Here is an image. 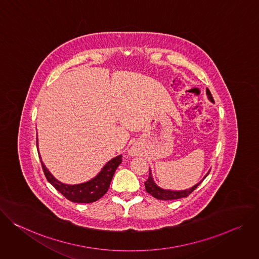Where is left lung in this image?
I'll list each match as a JSON object with an SVG mask.
<instances>
[{
    "instance_id": "8db88e82",
    "label": "left lung",
    "mask_w": 259,
    "mask_h": 259,
    "mask_svg": "<svg viewBox=\"0 0 259 259\" xmlns=\"http://www.w3.org/2000/svg\"><path fill=\"white\" fill-rule=\"evenodd\" d=\"M206 93L208 95V99L211 102H214L213 97H212L211 92L209 91V89L206 90ZM209 172L204 176V178L199 183H197L196 186H194L191 189L183 190V191H171V190H164V189L160 188L159 186H157V183L154 181V178H153V175H152V172H151V169H150V175H149V178H147V180L144 182V186H145L146 192L149 193V194H151L153 197H155L158 200H164V201H167V200H177V199H180V198H186L190 194H192V192H194L198 188L199 184L207 177Z\"/></svg>"
}]
</instances>
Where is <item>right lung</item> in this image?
Returning <instances> with one entry per match:
<instances>
[{
	"instance_id": "1",
	"label": "right lung",
	"mask_w": 259,
	"mask_h": 259,
	"mask_svg": "<svg viewBox=\"0 0 259 259\" xmlns=\"http://www.w3.org/2000/svg\"><path fill=\"white\" fill-rule=\"evenodd\" d=\"M36 146H38V141H36ZM41 163L47 180L67 200L75 203H93L99 200L108 191L115 171L122 163V155L109 160L95 177L86 182L78 184H66L60 182L51 174L42 160Z\"/></svg>"
}]
</instances>
